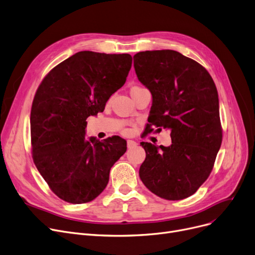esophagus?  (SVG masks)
<instances>
[{
    "instance_id": "obj_1",
    "label": "esophagus",
    "mask_w": 255,
    "mask_h": 255,
    "mask_svg": "<svg viewBox=\"0 0 255 255\" xmlns=\"http://www.w3.org/2000/svg\"><path fill=\"white\" fill-rule=\"evenodd\" d=\"M127 145H128V148H131V147H134V146H136V145H137V143L134 142V141H132V140H128Z\"/></svg>"
}]
</instances>
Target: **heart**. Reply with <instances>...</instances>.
<instances>
[{
	"mask_svg": "<svg viewBox=\"0 0 255 255\" xmlns=\"http://www.w3.org/2000/svg\"><path fill=\"white\" fill-rule=\"evenodd\" d=\"M140 88H142V87H140V86H133V87H131L130 92H132V91H136V89H140Z\"/></svg>",
	"mask_w": 255,
	"mask_h": 255,
	"instance_id": "b5f03b06",
	"label": "heart"
}]
</instances>
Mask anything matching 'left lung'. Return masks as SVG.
Masks as SVG:
<instances>
[{
	"label": "left lung",
	"instance_id": "1",
	"mask_svg": "<svg viewBox=\"0 0 255 255\" xmlns=\"http://www.w3.org/2000/svg\"><path fill=\"white\" fill-rule=\"evenodd\" d=\"M133 67L152 95L145 131L170 128L172 139L169 147L140 143L146 152L140 178L161 199H186L211 174L222 142L215 83L201 64L175 50L138 52Z\"/></svg>",
	"mask_w": 255,
	"mask_h": 255
}]
</instances>
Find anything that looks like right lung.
<instances>
[{
	"instance_id": "right-lung-1",
	"label": "right lung",
	"mask_w": 255,
	"mask_h": 255,
	"mask_svg": "<svg viewBox=\"0 0 255 255\" xmlns=\"http://www.w3.org/2000/svg\"><path fill=\"white\" fill-rule=\"evenodd\" d=\"M128 53L80 51L55 66L40 83L31 110L34 163L49 188L71 204L95 200L106 188L111 167L127 151L114 136L85 137L86 119L103 112L127 80Z\"/></svg>"
}]
</instances>
